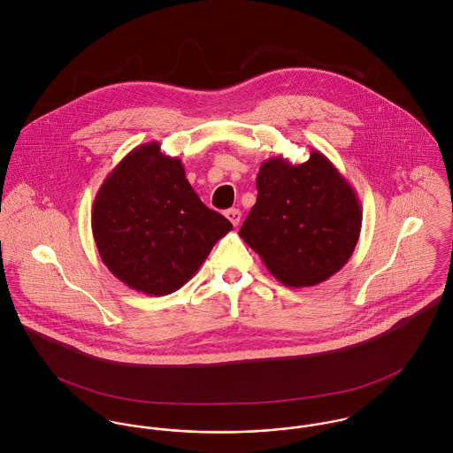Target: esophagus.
I'll return each instance as SVG.
<instances>
[{
    "instance_id": "1",
    "label": "esophagus",
    "mask_w": 453,
    "mask_h": 453,
    "mask_svg": "<svg viewBox=\"0 0 453 453\" xmlns=\"http://www.w3.org/2000/svg\"><path fill=\"white\" fill-rule=\"evenodd\" d=\"M225 216L228 218V221H230L234 226H237V225L241 223V216H242V214H241V211H239V209H235V207H234V209H228V211L225 212Z\"/></svg>"
}]
</instances>
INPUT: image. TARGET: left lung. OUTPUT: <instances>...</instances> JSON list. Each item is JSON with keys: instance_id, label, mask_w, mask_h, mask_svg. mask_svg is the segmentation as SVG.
<instances>
[{"instance_id": "1", "label": "left lung", "mask_w": 453, "mask_h": 453, "mask_svg": "<svg viewBox=\"0 0 453 453\" xmlns=\"http://www.w3.org/2000/svg\"><path fill=\"white\" fill-rule=\"evenodd\" d=\"M258 198L241 226V239L288 288L318 286L352 257L363 211L350 183L312 150L303 164L265 160Z\"/></svg>"}]
</instances>
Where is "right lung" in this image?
<instances>
[{
  "label": "right lung",
  "mask_w": 453,
  "mask_h": 453,
  "mask_svg": "<svg viewBox=\"0 0 453 453\" xmlns=\"http://www.w3.org/2000/svg\"><path fill=\"white\" fill-rule=\"evenodd\" d=\"M232 223L205 207L178 157L139 144L94 198L92 234L103 263L130 289L165 296L183 288Z\"/></svg>",
  "instance_id": "right-lung-1"
}]
</instances>
